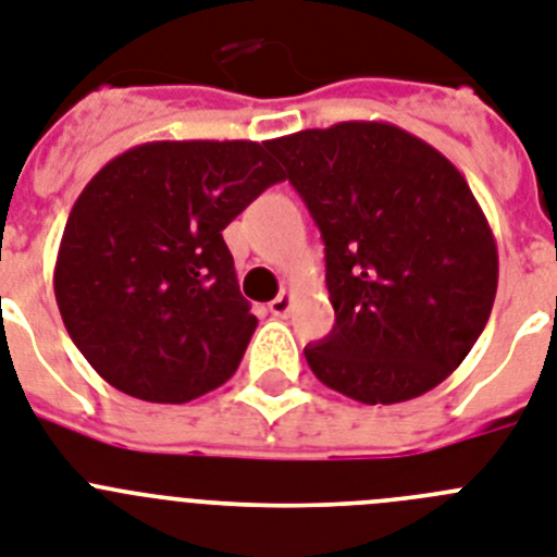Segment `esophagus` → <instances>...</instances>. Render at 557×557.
I'll return each instance as SVG.
<instances>
[{"label": "esophagus", "mask_w": 557, "mask_h": 557, "mask_svg": "<svg viewBox=\"0 0 557 557\" xmlns=\"http://www.w3.org/2000/svg\"><path fill=\"white\" fill-rule=\"evenodd\" d=\"M289 307H293V298H289V293L284 289V293H278V296L270 301V312H273L275 318H287L289 315Z\"/></svg>", "instance_id": "1"}]
</instances>
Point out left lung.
<instances>
[{
  "label": "left lung",
  "mask_w": 557,
  "mask_h": 557,
  "mask_svg": "<svg viewBox=\"0 0 557 557\" xmlns=\"http://www.w3.org/2000/svg\"><path fill=\"white\" fill-rule=\"evenodd\" d=\"M310 208L335 326L304 349L324 386L366 406L440 386L482 335L498 253L448 157L400 126L346 121L268 143Z\"/></svg>",
  "instance_id": "1"
}]
</instances>
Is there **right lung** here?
<instances>
[{"label": "right lung", "instance_id": "obj_1", "mask_svg": "<svg viewBox=\"0 0 557 557\" xmlns=\"http://www.w3.org/2000/svg\"><path fill=\"white\" fill-rule=\"evenodd\" d=\"M284 171L253 140H157L109 160L75 199L52 287L95 372L188 403L239 369L256 315L222 231Z\"/></svg>", "mask_w": 557, "mask_h": 557}]
</instances>
